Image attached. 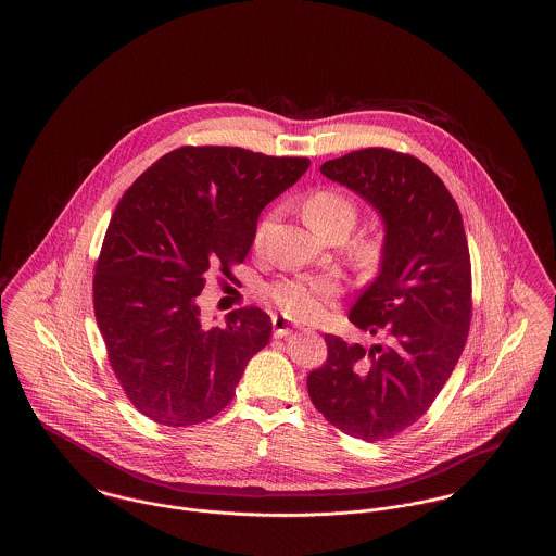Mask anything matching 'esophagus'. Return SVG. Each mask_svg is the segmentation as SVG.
Masks as SVG:
<instances>
[{"label": "esophagus", "mask_w": 556, "mask_h": 556, "mask_svg": "<svg viewBox=\"0 0 556 556\" xmlns=\"http://www.w3.org/2000/svg\"><path fill=\"white\" fill-rule=\"evenodd\" d=\"M273 329H275V338H288L293 327L286 317H273Z\"/></svg>", "instance_id": "34e87169"}]
</instances>
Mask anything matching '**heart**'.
Returning <instances> with one entry per match:
<instances>
[{
    "instance_id": "heart-1",
    "label": "heart",
    "mask_w": 556,
    "mask_h": 556,
    "mask_svg": "<svg viewBox=\"0 0 556 556\" xmlns=\"http://www.w3.org/2000/svg\"><path fill=\"white\" fill-rule=\"evenodd\" d=\"M356 214L354 200L338 189H317L304 200V218L320 236H329L336 229L350 231ZM265 229L266 225L258 227L256 243L263 241ZM377 248V241H370L365 245V254L372 256ZM268 293L286 315L298 320H315L323 317L327 304L340 293V283L331 277H291L277 281Z\"/></svg>"
}]
</instances>
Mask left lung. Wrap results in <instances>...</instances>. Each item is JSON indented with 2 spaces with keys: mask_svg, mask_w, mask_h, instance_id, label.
Here are the masks:
<instances>
[{
  "mask_svg": "<svg viewBox=\"0 0 556 556\" xmlns=\"http://www.w3.org/2000/svg\"><path fill=\"white\" fill-rule=\"evenodd\" d=\"M320 173L383 223L379 273L348 313L383 342L325 336L329 356L308 375V394L345 435L379 442L424 417L460 358L471 320L469 245L454 198L415 156L367 148Z\"/></svg>",
  "mask_w": 556,
  "mask_h": 556,
  "instance_id": "left-lung-1",
  "label": "left lung"
}]
</instances>
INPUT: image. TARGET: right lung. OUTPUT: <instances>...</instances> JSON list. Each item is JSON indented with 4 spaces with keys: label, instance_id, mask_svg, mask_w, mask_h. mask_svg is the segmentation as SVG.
I'll use <instances>...</instances> for the list:
<instances>
[{
    "label": "right lung",
    "instance_id": "1",
    "mask_svg": "<svg viewBox=\"0 0 556 556\" xmlns=\"http://www.w3.org/2000/svg\"><path fill=\"white\" fill-rule=\"evenodd\" d=\"M308 159L243 148L186 146L156 160L110 218L93 277L96 320L132 406L186 427L218 415L250 358L273 333L256 306L204 327V275L243 263L266 204L293 186Z\"/></svg>",
    "mask_w": 556,
    "mask_h": 556
}]
</instances>
